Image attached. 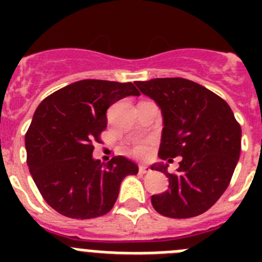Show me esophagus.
<instances>
[{
    "mask_svg": "<svg viewBox=\"0 0 262 262\" xmlns=\"http://www.w3.org/2000/svg\"><path fill=\"white\" fill-rule=\"evenodd\" d=\"M139 172L144 174V173L151 172V168H149V166H147V165H140V166H139Z\"/></svg>",
    "mask_w": 262,
    "mask_h": 262,
    "instance_id": "esophagus-1",
    "label": "esophagus"
}]
</instances>
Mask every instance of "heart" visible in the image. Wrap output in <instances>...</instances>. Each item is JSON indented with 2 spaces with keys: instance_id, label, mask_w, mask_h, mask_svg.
I'll return each instance as SVG.
<instances>
[{
  "instance_id": "obj_1",
  "label": "heart",
  "mask_w": 262,
  "mask_h": 262,
  "mask_svg": "<svg viewBox=\"0 0 262 262\" xmlns=\"http://www.w3.org/2000/svg\"><path fill=\"white\" fill-rule=\"evenodd\" d=\"M149 154V144L148 142H140L134 145L133 155L136 157H145Z\"/></svg>"
}]
</instances>
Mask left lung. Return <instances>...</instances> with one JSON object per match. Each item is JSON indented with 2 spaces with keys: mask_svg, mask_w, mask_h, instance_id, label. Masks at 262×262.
Masks as SVG:
<instances>
[{
  "mask_svg": "<svg viewBox=\"0 0 262 262\" xmlns=\"http://www.w3.org/2000/svg\"><path fill=\"white\" fill-rule=\"evenodd\" d=\"M143 94L161 108L163 135L159 157H182L176 173L168 165L151 169L165 173L169 189L152 195L159 214L185 219L203 214L230 185L242 149V127L228 103L194 81L181 77L136 81Z\"/></svg>",
  "mask_w": 262,
  "mask_h": 262,
  "instance_id": "1",
  "label": "left lung"
}]
</instances>
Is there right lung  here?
<instances>
[{"label": "right lung", "instance_id": "add662e5", "mask_svg": "<svg viewBox=\"0 0 262 262\" xmlns=\"http://www.w3.org/2000/svg\"><path fill=\"white\" fill-rule=\"evenodd\" d=\"M127 96H140L133 82L81 80L43 99L25 136L27 165L46 202L72 219L107 214L123 178L139 168L124 156L107 164L93 159L107 126L106 111Z\"/></svg>", "mask_w": 262, "mask_h": 262}]
</instances>
